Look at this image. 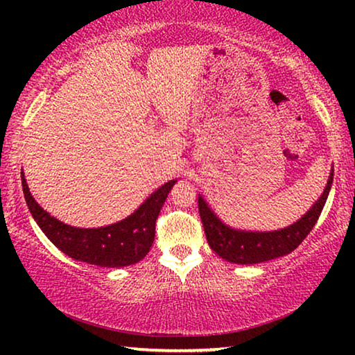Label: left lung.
Instances as JSON below:
<instances>
[{"label": "left lung", "instance_id": "1", "mask_svg": "<svg viewBox=\"0 0 355 355\" xmlns=\"http://www.w3.org/2000/svg\"><path fill=\"white\" fill-rule=\"evenodd\" d=\"M21 179L28 210L48 239L71 259L90 265L106 266V268L134 265L148 254L155 239V223H157L158 213L174 184L173 181L164 184L132 215L114 225L82 230V227L64 225L53 218L46 210H43L28 191L22 169Z\"/></svg>", "mask_w": 355, "mask_h": 355}]
</instances>
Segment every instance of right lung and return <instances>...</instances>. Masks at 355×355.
<instances>
[{"label":"right lung","instance_id":"add662e5","mask_svg":"<svg viewBox=\"0 0 355 355\" xmlns=\"http://www.w3.org/2000/svg\"><path fill=\"white\" fill-rule=\"evenodd\" d=\"M331 182L333 173L328 179V186L324 187L323 196L312 207V210L305 213L293 226L273 232H245L231 230L207 207V203L200 197L198 198V211H200L208 244L221 259L241 265L260 263V261L289 254L307 237L310 230L317 223L320 211L327 202Z\"/></svg>","mask_w":355,"mask_h":355}]
</instances>
